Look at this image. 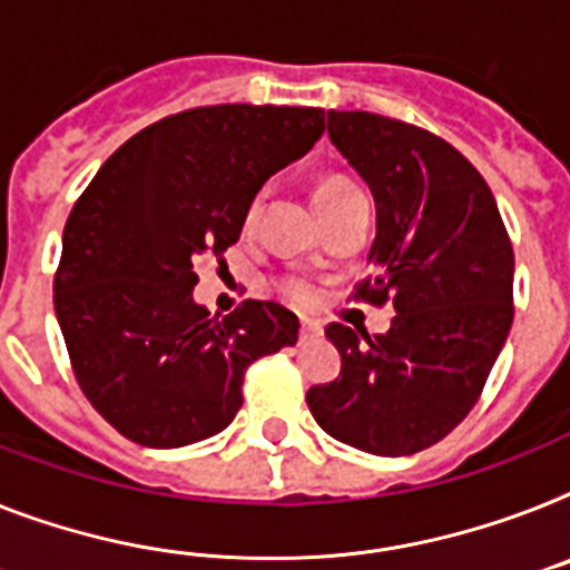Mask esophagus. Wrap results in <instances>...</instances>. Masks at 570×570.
<instances>
[{
  "mask_svg": "<svg viewBox=\"0 0 570 570\" xmlns=\"http://www.w3.org/2000/svg\"><path fill=\"white\" fill-rule=\"evenodd\" d=\"M320 337V328L314 323H303L299 326V343H308V341H317Z\"/></svg>",
  "mask_w": 570,
  "mask_h": 570,
  "instance_id": "34e87169",
  "label": "esophagus"
}]
</instances>
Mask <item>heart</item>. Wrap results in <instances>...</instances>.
I'll list each match as a JSON object with an SVG mask.
<instances>
[{
  "label": "heart",
  "instance_id": "heart-1",
  "mask_svg": "<svg viewBox=\"0 0 570 570\" xmlns=\"http://www.w3.org/2000/svg\"><path fill=\"white\" fill-rule=\"evenodd\" d=\"M355 186L346 180H341V177H328V180H323L317 186V191H314V204H320V200H332V197L343 195V191H352ZM256 209H258V197L253 200L250 206H247V215H244V224L250 227L253 218H256ZM282 294H285V299H291L294 305H312L314 299V291L308 282L303 279H285L282 282Z\"/></svg>",
  "mask_w": 570,
  "mask_h": 570
}]
</instances>
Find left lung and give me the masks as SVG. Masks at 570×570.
Here are the masks:
<instances>
[{
	"label": "left lung",
	"mask_w": 570,
	"mask_h": 570,
	"mask_svg": "<svg viewBox=\"0 0 570 570\" xmlns=\"http://www.w3.org/2000/svg\"><path fill=\"white\" fill-rule=\"evenodd\" d=\"M328 139L375 197L355 299L393 303L387 335L326 326L341 375L305 393L317 425L379 458L416 454L472 411L512 326V244L478 168L445 139L364 110H328Z\"/></svg>",
	"instance_id": "8db88e82"
}]
</instances>
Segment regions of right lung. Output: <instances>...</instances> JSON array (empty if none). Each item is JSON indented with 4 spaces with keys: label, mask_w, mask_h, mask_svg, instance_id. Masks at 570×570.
<instances>
[{
    "label": "right lung",
    "mask_w": 570,
    "mask_h": 570,
    "mask_svg": "<svg viewBox=\"0 0 570 570\" xmlns=\"http://www.w3.org/2000/svg\"><path fill=\"white\" fill-rule=\"evenodd\" d=\"M320 107L215 105L130 136L63 227L55 314L83 396L148 449L200 443L235 420L253 361L294 346L299 320L267 299L227 317L195 303V267L224 262L271 174L314 148Z\"/></svg>",
    "instance_id": "obj_1"
}]
</instances>
